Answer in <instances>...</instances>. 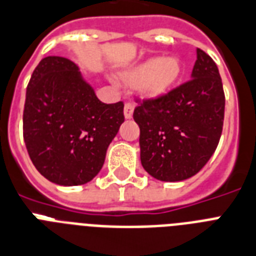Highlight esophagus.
<instances>
[{"label":"esophagus","mask_w":256,"mask_h":256,"mask_svg":"<svg viewBox=\"0 0 256 256\" xmlns=\"http://www.w3.org/2000/svg\"><path fill=\"white\" fill-rule=\"evenodd\" d=\"M132 113H134V105L130 102L124 104V118H126V120H130V118H132Z\"/></svg>","instance_id":"esophagus-1"}]
</instances>
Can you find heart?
<instances>
[{
	"label": "heart",
	"mask_w": 256,
	"mask_h": 256,
	"mask_svg": "<svg viewBox=\"0 0 256 256\" xmlns=\"http://www.w3.org/2000/svg\"><path fill=\"white\" fill-rule=\"evenodd\" d=\"M182 74V63L175 56L150 58L122 70L120 78L128 85H136L139 93L150 100L167 94Z\"/></svg>",
	"instance_id": "heart-1"
}]
</instances>
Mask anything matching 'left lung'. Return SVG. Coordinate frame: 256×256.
Masks as SVG:
<instances>
[{"mask_svg": "<svg viewBox=\"0 0 256 256\" xmlns=\"http://www.w3.org/2000/svg\"><path fill=\"white\" fill-rule=\"evenodd\" d=\"M224 114L225 93L217 66L197 48L190 80L135 108L143 168L168 182L196 175L217 148Z\"/></svg>", "mask_w": 256, "mask_h": 256, "instance_id": "obj_1", "label": "left lung"}]
</instances>
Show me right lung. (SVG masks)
I'll use <instances>...</instances> for the list:
<instances>
[{"label":"right lung","instance_id":"right-lung-1","mask_svg":"<svg viewBox=\"0 0 256 256\" xmlns=\"http://www.w3.org/2000/svg\"><path fill=\"white\" fill-rule=\"evenodd\" d=\"M124 121V102H101L67 58L47 56L31 74L24 144L35 168L51 182L81 186L96 178Z\"/></svg>","mask_w":256,"mask_h":256}]
</instances>
